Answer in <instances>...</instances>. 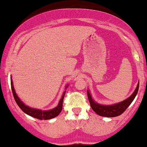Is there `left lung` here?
Listing matches in <instances>:
<instances>
[{
  "label": "left lung",
  "mask_w": 147,
  "mask_h": 147,
  "mask_svg": "<svg viewBox=\"0 0 147 147\" xmlns=\"http://www.w3.org/2000/svg\"><path fill=\"white\" fill-rule=\"evenodd\" d=\"M138 89H139V83L138 84L136 90L133 92L131 96H129L123 101L119 102L116 104L110 105H101L96 103L93 100L89 90H87V92L90 105H91L92 110L97 115L102 117H115L119 116L120 115H121L127 109V108L131 105V103L134 100L135 97L136 96L137 94H138Z\"/></svg>",
  "instance_id": "obj_1"
}]
</instances>
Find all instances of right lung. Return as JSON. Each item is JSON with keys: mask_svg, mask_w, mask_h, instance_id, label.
<instances>
[{"mask_svg": "<svg viewBox=\"0 0 147 147\" xmlns=\"http://www.w3.org/2000/svg\"><path fill=\"white\" fill-rule=\"evenodd\" d=\"M67 87L68 86H66L65 88H67ZM11 91H12V94H13V96H14V99H15L16 103H17L18 105H19V108L22 110L23 112H24L25 113L30 115V116L32 117H34L40 120L51 119L57 117V115L60 113V112L62 111V103H63V99H64V97H65L66 92H65L63 93V95H62V98H61V99L60 100V102H59L58 105H57V107H55V108H53V109L50 110H42L35 109V108H30V107L25 105L24 103L21 101V100L19 98V97H18V96L16 95L15 90H14V86H13V82H12V80H11Z\"/></svg>", "mask_w": 147, "mask_h": 147, "instance_id": "1", "label": "right lung"}]
</instances>
